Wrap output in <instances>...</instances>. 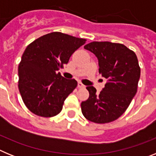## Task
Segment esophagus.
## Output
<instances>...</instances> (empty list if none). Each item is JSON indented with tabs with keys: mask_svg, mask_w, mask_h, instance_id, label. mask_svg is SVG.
Instances as JSON below:
<instances>
[{
	"mask_svg": "<svg viewBox=\"0 0 156 156\" xmlns=\"http://www.w3.org/2000/svg\"><path fill=\"white\" fill-rule=\"evenodd\" d=\"M77 86H78V87L79 88H84L85 87L84 85L81 82H78V85H77Z\"/></svg>",
	"mask_w": 156,
	"mask_h": 156,
	"instance_id": "esophagus-1",
	"label": "esophagus"
}]
</instances>
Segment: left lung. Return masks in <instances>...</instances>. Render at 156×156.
Segmentation results:
<instances>
[{
    "label": "left lung",
    "mask_w": 156,
    "mask_h": 156,
    "mask_svg": "<svg viewBox=\"0 0 156 156\" xmlns=\"http://www.w3.org/2000/svg\"><path fill=\"white\" fill-rule=\"evenodd\" d=\"M98 59L99 73L107 80L100 93L87 87L89 98L81 103L83 116L96 123L112 122L124 113L137 90L140 68L136 54L125 45L108 41L84 46Z\"/></svg>",
    "instance_id": "left-lung-1"
}]
</instances>
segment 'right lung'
<instances>
[{
	"instance_id": "right-lung-1",
	"label": "right lung",
	"mask_w": 156,
	"mask_h": 156,
	"mask_svg": "<svg viewBox=\"0 0 156 156\" xmlns=\"http://www.w3.org/2000/svg\"><path fill=\"white\" fill-rule=\"evenodd\" d=\"M60 32L39 37L27 46L19 65V90L23 102L37 115L52 117L62 111L66 98L76 87L58 70L86 43Z\"/></svg>"
}]
</instances>
